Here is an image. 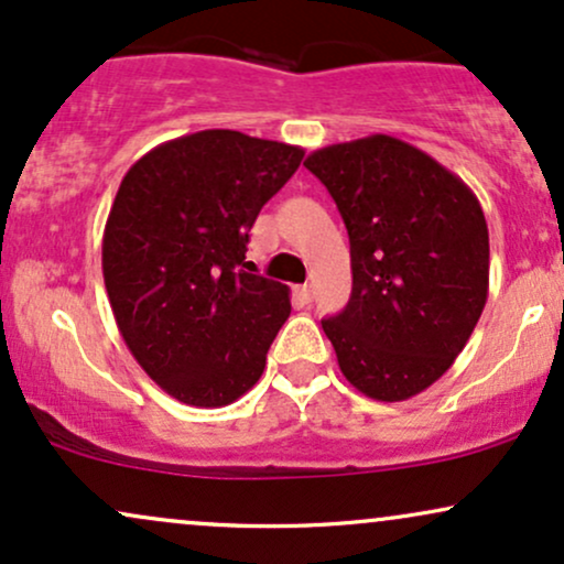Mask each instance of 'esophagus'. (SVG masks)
Instances as JSON below:
<instances>
[{"mask_svg": "<svg viewBox=\"0 0 564 564\" xmlns=\"http://www.w3.org/2000/svg\"><path fill=\"white\" fill-rule=\"evenodd\" d=\"M296 296H300L302 302H310L313 300V289H310L307 283H304V286H296Z\"/></svg>", "mask_w": 564, "mask_h": 564, "instance_id": "obj_1", "label": "esophagus"}]
</instances>
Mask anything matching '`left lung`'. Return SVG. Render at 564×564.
<instances>
[{"label": "left lung", "instance_id": "left-lung-1", "mask_svg": "<svg viewBox=\"0 0 564 564\" xmlns=\"http://www.w3.org/2000/svg\"><path fill=\"white\" fill-rule=\"evenodd\" d=\"M349 236L352 296L321 321L355 390L398 403L435 384L467 347L488 300L482 206L419 148L371 134L313 151Z\"/></svg>", "mask_w": 564, "mask_h": 564}]
</instances>
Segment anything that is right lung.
<instances>
[{"label": "right lung", "mask_w": 564, "mask_h": 564, "mask_svg": "<svg viewBox=\"0 0 564 564\" xmlns=\"http://www.w3.org/2000/svg\"><path fill=\"white\" fill-rule=\"evenodd\" d=\"M304 151L204 129L134 161L102 232V278L129 352L185 405L223 408L257 384L291 313L289 286L246 273L257 215Z\"/></svg>", "instance_id": "right-lung-1"}]
</instances>
